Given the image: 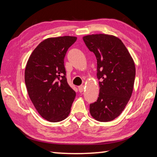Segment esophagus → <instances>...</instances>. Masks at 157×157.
Segmentation results:
<instances>
[{"label":"esophagus","mask_w":157,"mask_h":157,"mask_svg":"<svg viewBox=\"0 0 157 157\" xmlns=\"http://www.w3.org/2000/svg\"><path fill=\"white\" fill-rule=\"evenodd\" d=\"M84 85H81V86H78V89H79V92H82L84 91Z\"/></svg>","instance_id":"obj_1"}]
</instances>
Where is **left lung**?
I'll list each match as a JSON object with an SVG mask.
<instances>
[{
	"label": "left lung",
	"instance_id": "obj_1",
	"mask_svg": "<svg viewBox=\"0 0 157 157\" xmlns=\"http://www.w3.org/2000/svg\"><path fill=\"white\" fill-rule=\"evenodd\" d=\"M83 40L97 59L100 94L90 104V113L100 122L117 118L125 107L134 88V62L121 39L108 34L87 35Z\"/></svg>",
	"mask_w": 157,
	"mask_h": 157
}]
</instances>
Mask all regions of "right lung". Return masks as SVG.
<instances>
[{
	"label": "right lung",
	"instance_id": "1",
	"mask_svg": "<svg viewBox=\"0 0 157 157\" xmlns=\"http://www.w3.org/2000/svg\"><path fill=\"white\" fill-rule=\"evenodd\" d=\"M77 37L48 38L32 52L25 70V83L32 102L42 118L52 123L70 113L76 93L66 78L64 57Z\"/></svg>",
	"mask_w": 157,
	"mask_h": 157
}]
</instances>
